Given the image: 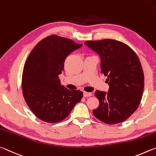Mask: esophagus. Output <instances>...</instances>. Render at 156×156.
Masks as SVG:
<instances>
[{
	"instance_id": "obj_1",
	"label": "esophagus",
	"mask_w": 156,
	"mask_h": 156,
	"mask_svg": "<svg viewBox=\"0 0 156 156\" xmlns=\"http://www.w3.org/2000/svg\"><path fill=\"white\" fill-rule=\"evenodd\" d=\"M92 94L91 92H83V97H91Z\"/></svg>"
}]
</instances>
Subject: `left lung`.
<instances>
[{"label":"left lung","mask_w":156,"mask_h":156,"mask_svg":"<svg viewBox=\"0 0 156 156\" xmlns=\"http://www.w3.org/2000/svg\"><path fill=\"white\" fill-rule=\"evenodd\" d=\"M85 44L101 57V71L108 76V92L96 90L99 101L93 110L97 119L114 125L123 122L137 110L144 90V73L137 55L115 40L86 41Z\"/></svg>","instance_id":"8db88e82"}]
</instances>
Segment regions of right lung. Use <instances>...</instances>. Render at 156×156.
Instances as JSON below:
<instances>
[{"label":"right lung","mask_w":156,"mask_h":156,"mask_svg":"<svg viewBox=\"0 0 156 156\" xmlns=\"http://www.w3.org/2000/svg\"><path fill=\"white\" fill-rule=\"evenodd\" d=\"M83 44L52 35L40 41L24 64L22 90L27 105L42 121L55 123L69 115L83 97L80 90L61 85L59 75L66 57Z\"/></svg>","instance_id":"1"}]
</instances>
